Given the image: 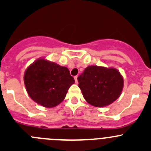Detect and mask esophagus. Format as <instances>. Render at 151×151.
I'll return each mask as SVG.
<instances>
[{"mask_svg":"<svg viewBox=\"0 0 151 151\" xmlns=\"http://www.w3.org/2000/svg\"><path fill=\"white\" fill-rule=\"evenodd\" d=\"M77 77H78V76H74V80H75V82H76V83H78V81H77Z\"/></svg>","mask_w":151,"mask_h":151,"instance_id":"34e87169","label":"esophagus"}]
</instances>
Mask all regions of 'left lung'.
<instances>
[{
    "label": "left lung",
    "instance_id": "obj_1",
    "mask_svg": "<svg viewBox=\"0 0 151 151\" xmlns=\"http://www.w3.org/2000/svg\"><path fill=\"white\" fill-rule=\"evenodd\" d=\"M77 80L87 102L97 107L115 101L121 95L123 86V77L113 68L88 66Z\"/></svg>",
    "mask_w": 151,
    "mask_h": 151
}]
</instances>
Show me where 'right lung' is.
I'll use <instances>...</instances> for the list:
<instances>
[{
    "label": "right lung",
    "instance_id": "add662e5",
    "mask_svg": "<svg viewBox=\"0 0 151 151\" xmlns=\"http://www.w3.org/2000/svg\"><path fill=\"white\" fill-rule=\"evenodd\" d=\"M25 85L30 98L45 107H53L65 99L74 80L66 67L39 59L26 69Z\"/></svg>",
    "mask_w": 151,
    "mask_h": 151
}]
</instances>
